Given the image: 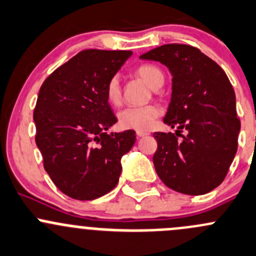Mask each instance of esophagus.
<instances>
[{"instance_id": "1", "label": "esophagus", "mask_w": 256, "mask_h": 256, "mask_svg": "<svg viewBox=\"0 0 256 256\" xmlns=\"http://www.w3.org/2000/svg\"><path fill=\"white\" fill-rule=\"evenodd\" d=\"M148 136V133L144 130H136V136H139V138H142V136Z\"/></svg>"}]
</instances>
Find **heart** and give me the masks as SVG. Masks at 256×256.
<instances>
[{"mask_svg":"<svg viewBox=\"0 0 256 256\" xmlns=\"http://www.w3.org/2000/svg\"><path fill=\"white\" fill-rule=\"evenodd\" d=\"M139 77L149 86L156 90L160 83L164 82L163 72L158 67L152 64H143L136 70ZM108 102L112 104H118L120 102V83L117 76L112 77L106 88ZM160 110L158 106L149 104L140 107H128L118 113V123L122 128L136 129V130H146L153 124L154 120L159 114Z\"/></svg>","mask_w":256,"mask_h":256,"instance_id":"b5f03b06","label":"heart"}]
</instances>
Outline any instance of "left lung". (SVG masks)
<instances>
[{
  "instance_id": "left-lung-1",
  "label": "left lung",
  "mask_w": 256,
  "mask_h": 256,
  "mask_svg": "<svg viewBox=\"0 0 256 256\" xmlns=\"http://www.w3.org/2000/svg\"><path fill=\"white\" fill-rule=\"evenodd\" d=\"M139 58L160 62L173 76L163 120L176 130L154 133L156 174L179 193H209L224 180L238 149L240 120L229 78L216 62L192 46L164 44ZM183 128L188 134L180 141Z\"/></svg>"
}]
</instances>
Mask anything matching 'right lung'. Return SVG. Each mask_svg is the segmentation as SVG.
<instances>
[{"label": "right lung", "mask_w": 256, "mask_h": 256, "mask_svg": "<svg viewBox=\"0 0 256 256\" xmlns=\"http://www.w3.org/2000/svg\"><path fill=\"white\" fill-rule=\"evenodd\" d=\"M132 50H86L43 82L34 120L36 144L53 183L66 196L93 200L120 180V159L136 143V132L108 130L117 118L108 103V82Z\"/></svg>", "instance_id": "right-lung-1"}]
</instances>
